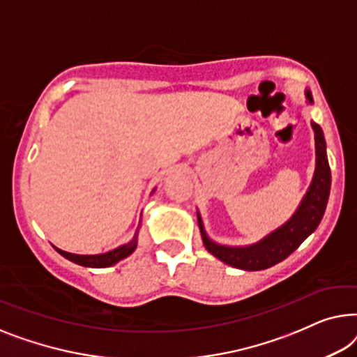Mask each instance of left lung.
Segmentation results:
<instances>
[{"label":"left lung","instance_id":"obj_1","mask_svg":"<svg viewBox=\"0 0 357 357\" xmlns=\"http://www.w3.org/2000/svg\"><path fill=\"white\" fill-rule=\"evenodd\" d=\"M305 98H307V103H314L309 90H305ZM310 126L314 129L315 137V172L307 192L301 200L296 212L291 215V218L277 229H273L272 233H268L265 238L257 241V243L249 245H225L215 243L213 239L208 238L202 217L197 212L200 234H202L205 249L210 254L234 268L257 272V270H265L280 264L281 260L293 254L304 243V239H307L317 229L320 220L325 213V208H327L331 173L324 130L314 121H310Z\"/></svg>","mask_w":357,"mask_h":357}]
</instances>
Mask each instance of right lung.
I'll list each match as a JSON object with an SVG mask.
<instances>
[{
	"instance_id": "obj_1",
	"label": "right lung",
	"mask_w": 357,
	"mask_h": 357,
	"mask_svg": "<svg viewBox=\"0 0 357 357\" xmlns=\"http://www.w3.org/2000/svg\"><path fill=\"white\" fill-rule=\"evenodd\" d=\"M153 192H155V189L152 190V194H153ZM137 236H139V228H137V231H135L134 238L130 239L129 243L119 245V248L113 249V250H108V252H105V254L82 255V254H71V252H66V250L58 249L56 245H53V248L56 249L58 252L63 255V257H66L68 260H71V262L77 264V265H82V267L107 268V267H112V265H114V264H118L119 260L129 257V255L134 252L135 248H137Z\"/></svg>"
}]
</instances>
